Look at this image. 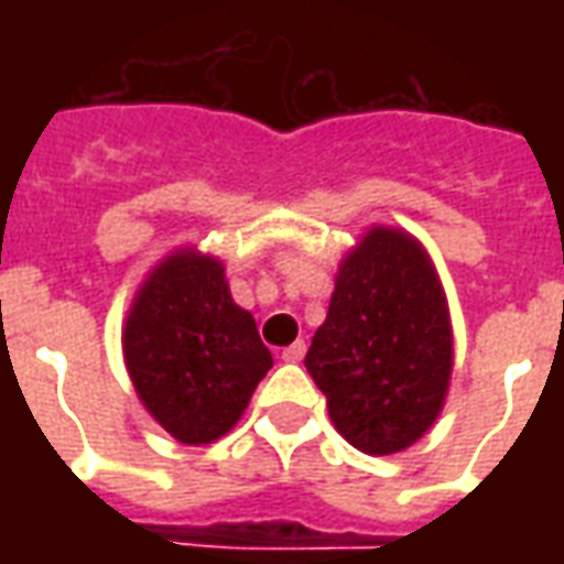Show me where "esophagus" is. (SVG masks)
Masks as SVG:
<instances>
[{"label":"esophagus","mask_w":564,"mask_h":564,"mask_svg":"<svg viewBox=\"0 0 564 564\" xmlns=\"http://www.w3.org/2000/svg\"><path fill=\"white\" fill-rule=\"evenodd\" d=\"M305 354H307V344L295 341V344H290L286 350H283L281 359H283V362H302V359H305Z\"/></svg>","instance_id":"obj_1"}]
</instances>
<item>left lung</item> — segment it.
I'll return each mask as SVG.
<instances>
[{
    "mask_svg": "<svg viewBox=\"0 0 564 564\" xmlns=\"http://www.w3.org/2000/svg\"><path fill=\"white\" fill-rule=\"evenodd\" d=\"M332 425L368 456L402 453L435 425L453 375L444 283L420 238L371 226L335 274L305 356Z\"/></svg>",
    "mask_w": 564,
    "mask_h": 564,
    "instance_id": "8db88e82",
    "label": "left lung"
}]
</instances>
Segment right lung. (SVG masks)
Masks as SVG:
<instances>
[{
  "label": "right lung",
  "instance_id": "add662e5",
  "mask_svg": "<svg viewBox=\"0 0 564 564\" xmlns=\"http://www.w3.org/2000/svg\"><path fill=\"white\" fill-rule=\"evenodd\" d=\"M123 362L144 411L189 447L232 432L274 366L223 259L193 245L162 257L132 295Z\"/></svg>",
  "mask_w": 564,
  "mask_h": 564
}]
</instances>
